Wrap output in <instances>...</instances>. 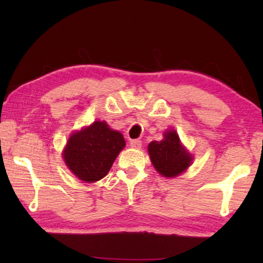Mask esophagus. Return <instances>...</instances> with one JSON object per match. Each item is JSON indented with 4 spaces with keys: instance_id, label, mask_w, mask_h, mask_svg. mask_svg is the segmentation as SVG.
<instances>
[{
    "instance_id": "1",
    "label": "esophagus",
    "mask_w": 263,
    "mask_h": 263,
    "mask_svg": "<svg viewBox=\"0 0 263 263\" xmlns=\"http://www.w3.org/2000/svg\"><path fill=\"white\" fill-rule=\"evenodd\" d=\"M130 146L132 148H140L141 147V141L140 140H131L130 141Z\"/></svg>"
}]
</instances>
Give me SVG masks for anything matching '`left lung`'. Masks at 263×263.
Wrapping results in <instances>:
<instances>
[{"mask_svg":"<svg viewBox=\"0 0 263 263\" xmlns=\"http://www.w3.org/2000/svg\"><path fill=\"white\" fill-rule=\"evenodd\" d=\"M148 154L155 171L164 177L181 175L194 160L173 128L163 133L161 141L149 142Z\"/></svg>","mask_w":263,"mask_h":263,"instance_id":"obj_1","label":"left lung"}]
</instances>
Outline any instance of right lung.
<instances>
[{"label": "right lung", "instance_id": "add662e5", "mask_svg": "<svg viewBox=\"0 0 263 263\" xmlns=\"http://www.w3.org/2000/svg\"><path fill=\"white\" fill-rule=\"evenodd\" d=\"M125 147L121 132L96 121L69 137L64 149L66 166L83 182L92 183L108 174L116 158Z\"/></svg>", "mask_w": 263, "mask_h": 263}]
</instances>
